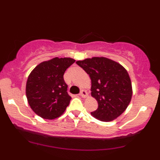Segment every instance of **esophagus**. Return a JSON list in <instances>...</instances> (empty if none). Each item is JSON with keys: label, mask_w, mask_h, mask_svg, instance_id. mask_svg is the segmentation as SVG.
Wrapping results in <instances>:
<instances>
[{"label": "esophagus", "mask_w": 160, "mask_h": 160, "mask_svg": "<svg viewBox=\"0 0 160 160\" xmlns=\"http://www.w3.org/2000/svg\"><path fill=\"white\" fill-rule=\"evenodd\" d=\"M79 95H80L81 97H82V98H86V97L88 95V93H87V92L85 90H81Z\"/></svg>", "instance_id": "1"}]
</instances>
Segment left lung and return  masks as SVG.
I'll return each instance as SVG.
<instances>
[{"instance_id": "1", "label": "left lung", "mask_w": 160, "mask_h": 160, "mask_svg": "<svg viewBox=\"0 0 160 160\" xmlns=\"http://www.w3.org/2000/svg\"><path fill=\"white\" fill-rule=\"evenodd\" d=\"M76 63L89 74L92 96L98 102V108L92 112V115L108 122L122 114L132 95L127 71L119 63L104 57H93Z\"/></svg>"}]
</instances>
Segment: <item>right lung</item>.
Wrapping results in <instances>:
<instances>
[{"label": "right lung", "instance_id": "add662e5", "mask_svg": "<svg viewBox=\"0 0 160 160\" xmlns=\"http://www.w3.org/2000/svg\"><path fill=\"white\" fill-rule=\"evenodd\" d=\"M74 62L71 58L56 57L41 62L31 72L26 83V96L36 114L53 120L65 112L71 97L63 75Z\"/></svg>", "mask_w": 160, "mask_h": 160}]
</instances>
